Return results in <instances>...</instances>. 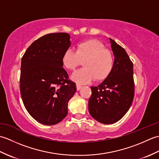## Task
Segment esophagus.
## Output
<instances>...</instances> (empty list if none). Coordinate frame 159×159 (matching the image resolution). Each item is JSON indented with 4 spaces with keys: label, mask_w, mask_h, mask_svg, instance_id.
Here are the masks:
<instances>
[{
    "label": "esophagus",
    "mask_w": 159,
    "mask_h": 159,
    "mask_svg": "<svg viewBox=\"0 0 159 159\" xmlns=\"http://www.w3.org/2000/svg\"><path fill=\"white\" fill-rule=\"evenodd\" d=\"M81 87H82L81 85H80V84H79V83H76V89H77V90H80V89H81Z\"/></svg>",
    "instance_id": "obj_1"
}]
</instances>
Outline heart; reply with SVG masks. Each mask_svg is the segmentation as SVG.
<instances>
[{
	"label": "heart",
	"instance_id": "1",
	"mask_svg": "<svg viewBox=\"0 0 159 159\" xmlns=\"http://www.w3.org/2000/svg\"><path fill=\"white\" fill-rule=\"evenodd\" d=\"M84 66L74 72L72 79L85 83L93 79L102 81L109 76L114 66V57L110 50L98 40L89 39L78 43L76 50L67 49L62 55V63L66 69L73 70L80 63Z\"/></svg>",
	"mask_w": 159,
	"mask_h": 159
}]
</instances>
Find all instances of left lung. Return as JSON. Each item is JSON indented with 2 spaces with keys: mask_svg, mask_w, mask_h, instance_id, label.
<instances>
[{
  "mask_svg": "<svg viewBox=\"0 0 159 159\" xmlns=\"http://www.w3.org/2000/svg\"><path fill=\"white\" fill-rule=\"evenodd\" d=\"M115 57L109 76L92 87L89 112L100 123L111 124L121 120L130 109L134 94L133 63L122 47L110 38Z\"/></svg>",
  "mask_w": 159,
  "mask_h": 159,
  "instance_id": "obj_1",
  "label": "left lung"
}]
</instances>
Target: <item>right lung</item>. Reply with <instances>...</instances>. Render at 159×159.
I'll return each mask as SVG.
<instances>
[{
    "label": "right lung",
    "mask_w": 159,
    "mask_h": 159,
    "mask_svg": "<svg viewBox=\"0 0 159 159\" xmlns=\"http://www.w3.org/2000/svg\"><path fill=\"white\" fill-rule=\"evenodd\" d=\"M66 33H50L30 46L22 58L20 89L32 117L44 125L57 124L67 115V103L76 91L63 67L62 55L70 46Z\"/></svg>",
    "instance_id": "right-lung-1"
}]
</instances>
